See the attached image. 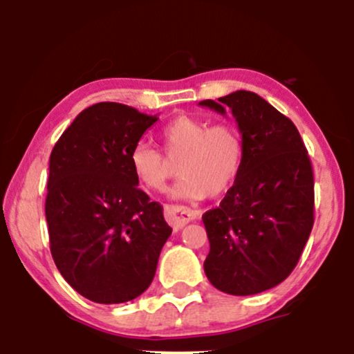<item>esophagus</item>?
I'll use <instances>...</instances> for the list:
<instances>
[{
  "mask_svg": "<svg viewBox=\"0 0 354 354\" xmlns=\"http://www.w3.org/2000/svg\"><path fill=\"white\" fill-rule=\"evenodd\" d=\"M165 214H166V221L173 226L174 230H180L185 225H188L189 221H194L200 216V213L194 209L186 208V206H166L165 208Z\"/></svg>",
  "mask_w": 354,
  "mask_h": 354,
  "instance_id": "1",
  "label": "esophagus"
}]
</instances>
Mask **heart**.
<instances>
[{"label": "heart", "mask_w": 354, "mask_h": 354, "mask_svg": "<svg viewBox=\"0 0 354 354\" xmlns=\"http://www.w3.org/2000/svg\"><path fill=\"white\" fill-rule=\"evenodd\" d=\"M169 161H180L181 180L173 196L203 200L226 193L236 181L245 160V143L233 123H213L193 116H178L161 131ZM129 166L148 191L161 193L171 176V165L153 146L138 143L129 153Z\"/></svg>", "instance_id": "b5f03b06"}]
</instances>
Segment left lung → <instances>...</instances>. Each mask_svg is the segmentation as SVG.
<instances>
[{
    "mask_svg": "<svg viewBox=\"0 0 354 354\" xmlns=\"http://www.w3.org/2000/svg\"><path fill=\"white\" fill-rule=\"evenodd\" d=\"M201 106L236 118L245 160L218 208L203 214L209 239L205 273L234 296L261 293L290 276L315 223V181L306 146L290 118L256 93H231Z\"/></svg>",
    "mask_w": 354,
    "mask_h": 354,
    "instance_id": "left-lung-1",
    "label": "left lung"
}]
</instances>
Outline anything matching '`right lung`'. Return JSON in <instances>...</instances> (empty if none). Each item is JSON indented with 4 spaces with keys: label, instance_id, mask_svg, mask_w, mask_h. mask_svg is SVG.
<instances>
[{
    "label": "right lung",
    "instance_id": "obj_1",
    "mask_svg": "<svg viewBox=\"0 0 354 354\" xmlns=\"http://www.w3.org/2000/svg\"><path fill=\"white\" fill-rule=\"evenodd\" d=\"M156 121L126 104L96 103L51 151L44 205L51 256L73 290L95 303L145 293L173 231L129 166V153Z\"/></svg>",
    "mask_w": 354,
    "mask_h": 354
}]
</instances>
